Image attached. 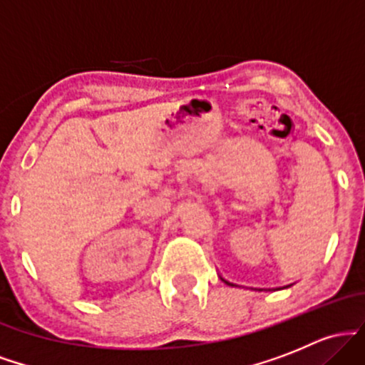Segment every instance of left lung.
Here are the masks:
<instances>
[{"label": "left lung", "mask_w": 365, "mask_h": 365, "mask_svg": "<svg viewBox=\"0 0 365 365\" xmlns=\"http://www.w3.org/2000/svg\"><path fill=\"white\" fill-rule=\"evenodd\" d=\"M223 282H225L226 284H232V283H230V282H226V279H223Z\"/></svg>", "instance_id": "left-lung-1"}]
</instances>
